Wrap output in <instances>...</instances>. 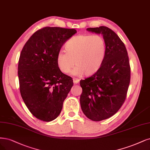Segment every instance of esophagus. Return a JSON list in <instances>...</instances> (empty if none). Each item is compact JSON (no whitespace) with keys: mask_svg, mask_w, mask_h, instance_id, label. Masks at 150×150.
I'll use <instances>...</instances> for the list:
<instances>
[{"mask_svg":"<svg viewBox=\"0 0 150 150\" xmlns=\"http://www.w3.org/2000/svg\"><path fill=\"white\" fill-rule=\"evenodd\" d=\"M79 81H80V80L79 79H77V78H74L73 79V83L75 84L79 83Z\"/></svg>","mask_w":150,"mask_h":150,"instance_id":"34e87169","label":"esophagus"}]
</instances>
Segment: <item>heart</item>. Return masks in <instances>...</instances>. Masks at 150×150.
<instances>
[{"label": "heart", "instance_id": "1", "mask_svg": "<svg viewBox=\"0 0 150 150\" xmlns=\"http://www.w3.org/2000/svg\"><path fill=\"white\" fill-rule=\"evenodd\" d=\"M65 49L59 51L56 58L59 70L68 73L74 63L71 74L89 76L95 74L102 65L105 56V43L101 36L77 35L65 44Z\"/></svg>", "mask_w": 150, "mask_h": 150}]
</instances>
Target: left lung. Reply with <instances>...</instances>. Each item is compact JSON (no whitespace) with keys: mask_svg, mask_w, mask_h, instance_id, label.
<instances>
[{"mask_svg":"<svg viewBox=\"0 0 150 150\" xmlns=\"http://www.w3.org/2000/svg\"><path fill=\"white\" fill-rule=\"evenodd\" d=\"M87 31L103 36L105 56L100 68L80 81V104L84 115L93 121L110 118L124 102L130 81V67L125 46L113 30L104 26Z\"/></svg>","mask_w":150,"mask_h":150,"instance_id":"8db88e82","label":"left lung"}]
</instances>
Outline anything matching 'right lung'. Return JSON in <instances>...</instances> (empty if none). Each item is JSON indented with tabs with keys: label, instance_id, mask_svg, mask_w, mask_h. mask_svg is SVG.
<instances>
[{
	"label": "right lung",
	"instance_id": "obj_1",
	"mask_svg": "<svg viewBox=\"0 0 150 150\" xmlns=\"http://www.w3.org/2000/svg\"><path fill=\"white\" fill-rule=\"evenodd\" d=\"M77 31L45 27L24 45L18 65L20 91L30 112L38 119L50 122L60 114L73 82L63 74L56 58L63 45Z\"/></svg>",
	"mask_w": 150,
	"mask_h": 150
}]
</instances>
